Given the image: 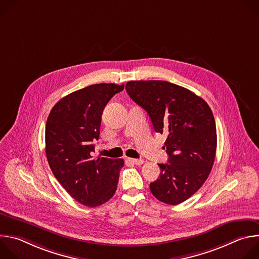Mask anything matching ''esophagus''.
<instances>
[{
	"label": "esophagus",
	"mask_w": 259,
	"mask_h": 259,
	"mask_svg": "<svg viewBox=\"0 0 259 259\" xmlns=\"http://www.w3.org/2000/svg\"><path fill=\"white\" fill-rule=\"evenodd\" d=\"M128 161L135 164V165H141L143 164V160L142 159H131V158H128Z\"/></svg>",
	"instance_id": "obj_1"
}]
</instances>
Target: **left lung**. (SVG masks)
<instances>
[{
    "mask_svg": "<svg viewBox=\"0 0 259 259\" xmlns=\"http://www.w3.org/2000/svg\"><path fill=\"white\" fill-rule=\"evenodd\" d=\"M126 91L149 114L154 130L166 134L167 164L150 184L161 202L177 205L192 197L208 178L216 154V125L207 102L166 81H130Z\"/></svg>",
    "mask_w": 259,
    "mask_h": 259,
    "instance_id": "left-lung-1",
    "label": "left lung"
}]
</instances>
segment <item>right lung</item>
Masks as SVG:
<instances>
[{"label": "right lung", "mask_w": 259, "mask_h": 259, "mask_svg": "<svg viewBox=\"0 0 259 259\" xmlns=\"http://www.w3.org/2000/svg\"><path fill=\"white\" fill-rule=\"evenodd\" d=\"M124 85L94 84L61 98L46 123L49 166L65 191L79 203L97 207L117 190L123 159H94L93 141L99 138L102 112Z\"/></svg>", "instance_id": "add662e5"}]
</instances>
